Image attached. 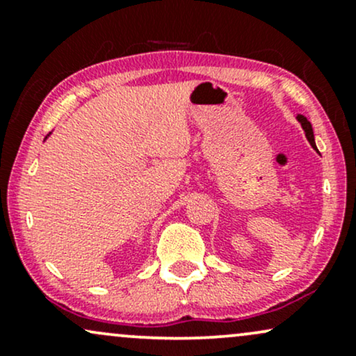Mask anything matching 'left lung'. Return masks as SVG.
Masks as SVG:
<instances>
[{
    "instance_id": "8db88e82",
    "label": "left lung",
    "mask_w": 356,
    "mask_h": 356,
    "mask_svg": "<svg viewBox=\"0 0 356 356\" xmlns=\"http://www.w3.org/2000/svg\"><path fill=\"white\" fill-rule=\"evenodd\" d=\"M296 120H298V121H300V124H302V128H303V131H305V136H307L308 143L312 145V148L315 149L316 153H320V152H318V148H316V143H315V135H313V128H312V123H310V121H308L307 118H305L303 115H298V116H296Z\"/></svg>"
}]
</instances>
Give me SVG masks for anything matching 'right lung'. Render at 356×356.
<instances>
[{
  "label": "right lung",
  "mask_w": 356,
  "mask_h": 356,
  "mask_svg": "<svg viewBox=\"0 0 356 356\" xmlns=\"http://www.w3.org/2000/svg\"><path fill=\"white\" fill-rule=\"evenodd\" d=\"M48 136H49V135H48ZM48 136H46V138H48ZM46 138H44V140H46Z\"/></svg>",
  "instance_id": "obj_1"
}]
</instances>
